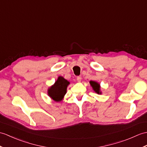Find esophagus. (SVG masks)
<instances>
[{
    "label": "esophagus",
    "instance_id": "34e87169",
    "mask_svg": "<svg viewBox=\"0 0 147 147\" xmlns=\"http://www.w3.org/2000/svg\"><path fill=\"white\" fill-rule=\"evenodd\" d=\"M81 79H82V78H81V76L77 77V81H78V82H81Z\"/></svg>",
    "mask_w": 147,
    "mask_h": 147
}]
</instances>
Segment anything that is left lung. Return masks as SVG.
Returning a JSON list of instances; mask_svg holds the SVG:
<instances>
[{"instance_id": "1", "label": "left lung", "mask_w": 147, "mask_h": 147, "mask_svg": "<svg viewBox=\"0 0 147 147\" xmlns=\"http://www.w3.org/2000/svg\"><path fill=\"white\" fill-rule=\"evenodd\" d=\"M90 84L91 85V86L93 87L94 91L97 93L98 94H101V92H100V84H99L98 83L95 81H91L90 82Z\"/></svg>"}]
</instances>
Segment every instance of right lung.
<instances>
[{"mask_svg":"<svg viewBox=\"0 0 147 147\" xmlns=\"http://www.w3.org/2000/svg\"><path fill=\"white\" fill-rule=\"evenodd\" d=\"M69 82L64 78L59 76L55 82L53 86H51L48 90L49 96L56 101H60L66 93V89Z\"/></svg>","mask_w":147,"mask_h":147,"instance_id":"obj_1","label":"right lung"}]
</instances>
